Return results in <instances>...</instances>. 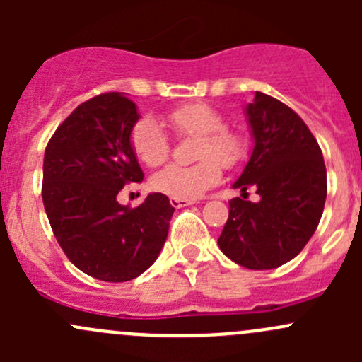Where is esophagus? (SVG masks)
I'll use <instances>...</instances> for the list:
<instances>
[{"mask_svg":"<svg viewBox=\"0 0 362 362\" xmlns=\"http://www.w3.org/2000/svg\"><path fill=\"white\" fill-rule=\"evenodd\" d=\"M170 203H171V206H175V208H182V206H189V204H192L194 202H192V199H177V198H170Z\"/></svg>","mask_w":362,"mask_h":362,"instance_id":"obj_1","label":"esophagus"}]
</instances>
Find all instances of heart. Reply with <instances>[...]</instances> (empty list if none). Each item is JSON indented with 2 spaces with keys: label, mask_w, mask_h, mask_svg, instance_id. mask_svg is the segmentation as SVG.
<instances>
[{
  "label": "heart",
  "mask_w": 362,
  "mask_h": 362,
  "mask_svg": "<svg viewBox=\"0 0 362 362\" xmlns=\"http://www.w3.org/2000/svg\"><path fill=\"white\" fill-rule=\"evenodd\" d=\"M178 136H198L192 166L168 164L152 177V187L177 199H196L221 182V166L233 168L247 156V140L240 131L224 126V117L208 103H187L166 115ZM134 156L147 166H158L170 156V138L158 120L144 117L129 134Z\"/></svg>",
  "instance_id": "1"
}]
</instances>
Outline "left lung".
Instances as JSON below:
<instances>
[{"label":"left lung","instance_id":"obj_1","mask_svg":"<svg viewBox=\"0 0 362 362\" xmlns=\"http://www.w3.org/2000/svg\"><path fill=\"white\" fill-rule=\"evenodd\" d=\"M254 151L233 187L242 198L229 202L218 247L236 264L273 269L294 259L319 226L327 196L322 151L293 108L255 93L245 108ZM259 202H247L246 189Z\"/></svg>","mask_w":362,"mask_h":362}]
</instances>
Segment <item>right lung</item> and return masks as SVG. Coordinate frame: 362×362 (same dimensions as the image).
Instances as JSON below:
<instances>
[{
    "instance_id": "obj_1",
    "label": "right lung",
    "mask_w": 362,
    "mask_h": 362,
    "mask_svg": "<svg viewBox=\"0 0 362 362\" xmlns=\"http://www.w3.org/2000/svg\"><path fill=\"white\" fill-rule=\"evenodd\" d=\"M138 119L126 94H98L69 113L43 158L54 236L80 272L105 282H127L154 264L175 211L160 192L136 208L117 202L124 185L144 180L129 141Z\"/></svg>"
}]
</instances>
